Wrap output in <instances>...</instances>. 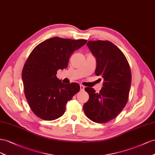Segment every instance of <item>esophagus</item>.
I'll list each match as a JSON object with an SVG mask.
<instances>
[{"label":"esophagus","instance_id":"esophagus-1","mask_svg":"<svg viewBox=\"0 0 155 155\" xmlns=\"http://www.w3.org/2000/svg\"><path fill=\"white\" fill-rule=\"evenodd\" d=\"M80 88H81V91L84 90V86L83 85H81V86H80Z\"/></svg>","mask_w":155,"mask_h":155}]
</instances>
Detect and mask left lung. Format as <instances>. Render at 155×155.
Masks as SVG:
<instances>
[{
    "mask_svg": "<svg viewBox=\"0 0 155 155\" xmlns=\"http://www.w3.org/2000/svg\"><path fill=\"white\" fill-rule=\"evenodd\" d=\"M87 45L97 60L95 74L104 79L103 87L96 93L86 87L89 100L83 106L90 120L104 123L116 117L127 103L131 84V71L125 56L109 41H89Z\"/></svg>",
    "mask_w": 155,
    "mask_h": 155,
    "instance_id": "left-lung-1",
    "label": "left lung"
}]
</instances>
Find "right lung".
<instances>
[{
    "label": "right lung",
    "mask_w": 155,
    "mask_h": 155,
    "mask_svg": "<svg viewBox=\"0 0 155 155\" xmlns=\"http://www.w3.org/2000/svg\"><path fill=\"white\" fill-rule=\"evenodd\" d=\"M86 39L54 37L41 42L31 52L22 71L25 95L34 114L43 120L61 117L65 104L80 90L77 83L64 84L56 77L58 69L68 67L72 53Z\"/></svg>",
    "instance_id": "add662e5"
}]
</instances>
